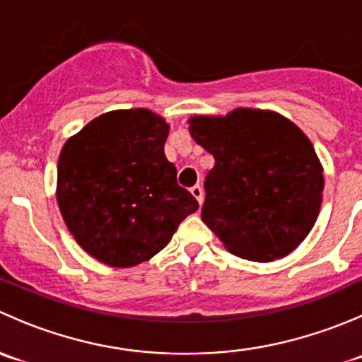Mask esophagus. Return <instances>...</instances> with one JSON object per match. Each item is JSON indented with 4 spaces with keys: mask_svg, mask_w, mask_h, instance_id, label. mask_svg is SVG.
Returning <instances> with one entry per match:
<instances>
[{
    "mask_svg": "<svg viewBox=\"0 0 362 362\" xmlns=\"http://www.w3.org/2000/svg\"><path fill=\"white\" fill-rule=\"evenodd\" d=\"M191 194L198 199L199 204L203 203V187L202 185H194V187H191Z\"/></svg>",
    "mask_w": 362,
    "mask_h": 362,
    "instance_id": "34e87169",
    "label": "esophagus"
}]
</instances>
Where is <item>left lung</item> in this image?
<instances>
[{
    "instance_id": "8db88e82",
    "label": "left lung",
    "mask_w": 362,
    "mask_h": 362,
    "mask_svg": "<svg viewBox=\"0 0 362 362\" xmlns=\"http://www.w3.org/2000/svg\"><path fill=\"white\" fill-rule=\"evenodd\" d=\"M189 122L215 159L204 178V224L249 261L293 252L315 224L324 189L322 166L303 131L279 113L252 108Z\"/></svg>"
}]
</instances>
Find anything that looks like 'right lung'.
Wrapping results in <instances>:
<instances>
[{
  "instance_id": "1",
  "label": "right lung",
  "mask_w": 362,
  "mask_h": 362,
  "mask_svg": "<svg viewBox=\"0 0 362 362\" xmlns=\"http://www.w3.org/2000/svg\"><path fill=\"white\" fill-rule=\"evenodd\" d=\"M168 124L147 108L90 120L64 144L57 204L83 250L113 268L148 261L198 202L164 156Z\"/></svg>"
}]
</instances>
